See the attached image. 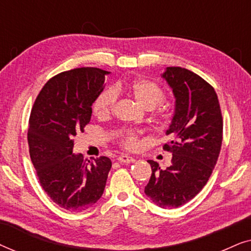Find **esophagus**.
<instances>
[{
	"mask_svg": "<svg viewBox=\"0 0 251 251\" xmlns=\"http://www.w3.org/2000/svg\"><path fill=\"white\" fill-rule=\"evenodd\" d=\"M118 161L119 162H121V163H131V162H133V161H135V159H133L132 156H129V155H126V154H122V155H120L119 157H118Z\"/></svg>",
	"mask_w": 251,
	"mask_h": 251,
	"instance_id": "obj_1",
	"label": "esophagus"
}]
</instances>
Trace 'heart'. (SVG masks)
<instances>
[{
	"label": "heart",
	"mask_w": 251,
	"mask_h": 251,
	"mask_svg": "<svg viewBox=\"0 0 251 251\" xmlns=\"http://www.w3.org/2000/svg\"><path fill=\"white\" fill-rule=\"evenodd\" d=\"M121 91H129L132 97L146 109H152L163 101L164 91L160 85L145 78L133 81L130 84L118 83L114 89H107L98 95L92 104V111L99 118H106L111 114L116 102V94ZM122 145L128 150H135L138 146V136L128 132L121 140Z\"/></svg>",
	"instance_id": "1"
}]
</instances>
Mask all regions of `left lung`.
I'll return each instance as SVG.
<instances>
[{"label": "left lung", "instance_id": "left-lung-1", "mask_svg": "<svg viewBox=\"0 0 251 251\" xmlns=\"http://www.w3.org/2000/svg\"><path fill=\"white\" fill-rule=\"evenodd\" d=\"M162 76L173 88L176 109L167 130L171 136L163 150L173 153L162 170L155 161L145 194L163 209L191 201L207 184L217 163L223 140V116L215 89L193 72L167 67Z\"/></svg>", "mask_w": 251, "mask_h": 251}]
</instances>
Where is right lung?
<instances>
[{
	"instance_id": "right-lung-1",
	"label": "right lung",
	"mask_w": 251,
	"mask_h": 251,
	"mask_svg": "<svg viewBox=\"0 0 251 251\" xmlns=\"http://www.w3.org/2000/svg\"><path fill=\"white\" fill-rule=\"evenodd\" d=\"M108 72L81 67L51 77L34 101L28 121L29 155L41 186L68 211L87 210L104 193L112 161L83 160L73 152L74 136L90 122L91 105Z\"/></svg>"
}]
</instances>
